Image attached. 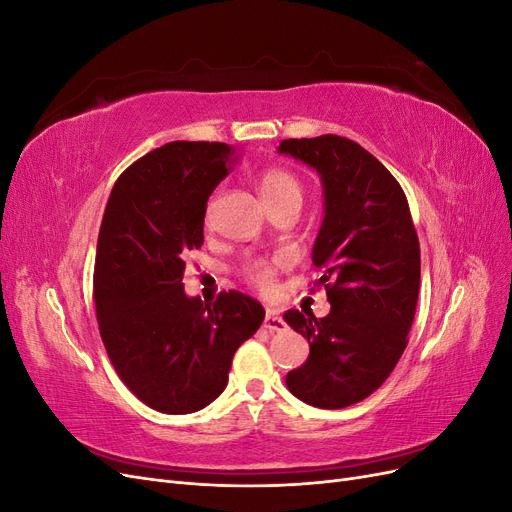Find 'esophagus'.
Segmentation results:
<instances>
[{
	"label": "esophagus",
	"instance_id": "34e87169",
	"mask_svg": "<svg viewBox=\"0 0 512 512\" xmlns=\"http://www.w3.org/2000/svg\"><path fill=\"white\" fill-rule=\"evenodd\" d=\"M262 327H265L269 333H280L286 329V322L282 320L280 314H275L269 309V312L265 314V322H262Z\"/></svg>",
	"mask_w": 512,
	"mask_h": 512
}]
</instances>
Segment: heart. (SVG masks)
<instances>
[{"label": "heart", "instance_id": "1", "mask_svg": "<svg viewBox=\"0 0 512 512\" xmlns=\"http://www.w3.org/2000/svg\"><path fill=\"white\" fill-rule=\"evenodd\" d=\"M260 192L265 196L271 209L284 207L290 203H303V181L297 173L284 166H269L258 177ZM277 269L269 260H252L245 267V280L262 292H271L275 286Z\"/></svg>", "mask_w": 512, "mask_h": 512}]
</instances>
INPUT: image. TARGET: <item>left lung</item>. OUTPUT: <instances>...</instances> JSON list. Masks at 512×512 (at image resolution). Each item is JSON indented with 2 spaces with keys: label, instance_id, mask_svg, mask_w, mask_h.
<instances>
[{
  "label": "left lung",
  "instance_id": "8db88e82",
  "mask_svg": "<svg viewBox=\"0 0 512 512\" xmlns=\"http://www.w3.org/2000/svg\"><path fill=\"white\" fill-rule=\"evenodd\" d=\"M280 153L314 166L324 220L314 245L331 312L290 309L284 320L307 337V361L286 376L309 406L339 410L384 384L408 346L421 284V247L408 198L367 149L344 136L288 138Z\"/></svg>",
  "mask_w": 512,
  "mask_h": 512
}]
</instances>
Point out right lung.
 I'll list each match as a JSON object with an SVG mask.
<instances>
[{"label": "right lung", "mask_w": 512, "mask_h": 512, "mask_svg": "<svg viewBox=\"0 0 512 512\" xmlns=\"http://www.w3.org/2000/svg\"><path fill=\"white\" fill-rule=\"evenodd\" d=\"M226 143L175 141L115 181L94 267L100 337L117 376L149 408L190 414L228 382L237 348L265 320L243 292L213 303L183 292L185 258L203 245L207 200L226 175Z\"/></svg>", "instance_id": "add662e5"}]
</instances>
